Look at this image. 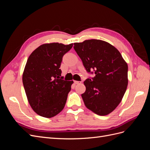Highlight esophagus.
<instances>
[{"instance_id": "esophagus-1", "label": "esophagus", "mask_w": 150, "mask_h": 150, "mask_svg": "<svg viewBox=\"0 0 150 150\" xmlns=\"http://www.w3.org/2000/svg\"><path fill=\"white\" fill-rule=\"evenodd\" d=\"M74 83L75 84H78L81 83L80 81H74Z\"/></svg>"}]
</instances>
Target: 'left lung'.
<instances>
[{
	"label": "left lung",
	"mask_w": 150,
	"mask_h": 150,
	"mask_svg": "<svg viewBox=\"0 0 150 150\" xmlns=\"http://www.w3.org/2000/svg\"><path fill=\"white\" fill-rule=\"evenodd\" d=\"M74 49L88 72L96 74L84 84L81 94L85 106L99 116H105L119 105L128 83V64L121 53L101 40H86L74 43Z\"/></svg>",
	"instance_id": "8db88e82"
}]
</instances>
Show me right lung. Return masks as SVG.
Listing matches in <instances>:
<instances>
[{
  "label": "right lung",
  "instance_id": "obj_1",
  "mask_svg": "<svg viewBox=\"0 0 150 150\" xmlns=\"http://www.w3.org/2000/svg\"><path fill=\"white\" fill-rule=\"evenodd\" d=\"M73 44H44L29 56L22 74V83L32 109L50 118L64 109L73 81H64L59 69L62 57Z\"/></svg>",
  "mask_w": 150,
  "mask_h": 150
}]
</instances>
